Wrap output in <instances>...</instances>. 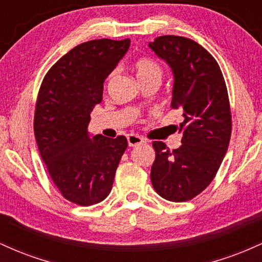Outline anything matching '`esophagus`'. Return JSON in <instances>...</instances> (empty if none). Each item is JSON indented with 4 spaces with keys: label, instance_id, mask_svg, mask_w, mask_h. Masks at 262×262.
Listing matches in <instances>:
<instances>
[{
    "label": "esophagus",
    "instance_id": "esophagus-1",
    "mask_svg": "<svg viewBox=\"0 0 262 262\" xmlns=\"http://www.w3.org/2000/svg\"><path fill=\"white\" fill-rule=\"evenodd\" d=\"M128 139V144L129 146H137V145H140V144L144 143V139L139 135L137 134H129L127 137Z\"/></svg>",
    "mask_w": 262,
    "mask_h": 262
}]
</instances>
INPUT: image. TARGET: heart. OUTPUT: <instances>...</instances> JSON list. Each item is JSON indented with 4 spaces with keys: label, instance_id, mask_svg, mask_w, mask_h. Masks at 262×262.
<instances>
[{
    "label": "heart",
    "instance_id": "obj_1",
    "mask_svg": "<svg viewBox=\"0 0 262 262\" xmlns=\"http://www.w3.org/2000/svg\"><path fill=\"white\" fill-rule=\"evenodd\" d=\"M134 70L139 81H145L150 79L161 80L162 70L160 65L149 58H139L134 61Z\"/></svg>",
    "mask_w": 262,
    "mask_h": 262
}]
</instances>
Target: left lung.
Masks as SVG:
<instances>
[{"label": "left lung", "instance_id": "left-lung-1", "mask_svg": "<svg viewBox=\"0 0 262 262\" xmlns=\"http://www.w3.org/2000/svg\"><path fill=\"white\" fill-rule=\"evenodd\" d=\"M149 47L172 69L171 108L183 117L179 149L152 143L150 179L162 198L185 202L208 187L223 161L231 135L229 96L218 62L194 40L161 35Z\"/></svg>", "mask_w": 262, "mask_h": 262}]
</instances>
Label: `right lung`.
Listing matches in <instances>:
<instances>
[{
    "mask_svg": "<svg viewBox=\"0 0 262 262\" xmlns=\"http://www.w3.org/2000/svg\"><path fill=\"white\" fill-rule=\"evenodd\" d=\"M130 39H95L77 45L49 69L34 112V137L45 167L65 200L89 207L103 201L128 146L127 138L90 139V113L101 103L103 82Z\"/></svg>",
    "mask_w": 262,
    "mask_h": 262,
    "instance_id": "right-lung-1",
    "label": "right lung"
}]
</instances>
